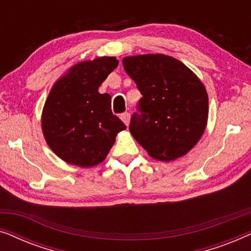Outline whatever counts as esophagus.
I'll use <instances>...</instances> for the list:
<instances>
[{"instance_id": "34e87169", "label": "esophagus", "mask_w": 251, "mask_h": 251, "mask_svg": "<svg viewBox=\"0 0 251 251\" xmlns=\"http://www.w3.org/2000/svg\"><path fill=\"white\" fill-rule=\"evenodd\" d=\"M120 118H121V120L123 122H125V125L126 126H128L129 125V121H130V114L128 112H126V113H122L121 114V116H120Z\"/></svg>"}]
</instances>
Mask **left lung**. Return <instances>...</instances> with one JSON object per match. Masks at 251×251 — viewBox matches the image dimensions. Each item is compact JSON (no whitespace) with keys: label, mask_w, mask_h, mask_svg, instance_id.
I'll use <instances>...</instances> for the list:
<instances>
[{"label":"left lung","mask_w":251,"mask_h":251,"mask_svg":"<svg viewBox=\"0 0 251 251\" xmlns=\"http://www.w3.org/2000/svg\"><path fill=\"white\" fill-rule=\"evenodd\" d=\"M143 95L129 130L154 159L171 161L201 138L208 120L204 85L181 61L166 54H142L122 60Z\"/></svg>","instance_id":"8db88e82"}]
</instances>
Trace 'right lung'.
<instances>
[{
    "mask_svg": "<svg viewBox=\"0 0 251 251\" xmlns=\"http://www.w3.org/2000/svg\"><path fill=\"white\" fill-rule=\"evenodd\" d=\"M115 57L75 65L51 89L42 113L50 149L67 163L92 167L105 160L118 132L126 126L112 113L111 96L98 88L118 67Z\"/></svg>",
    "mask_w": 251,
    "mask_h": 251,
    "instance_id": "add662e5",
    "label": "right lung"
}]
</instances>
